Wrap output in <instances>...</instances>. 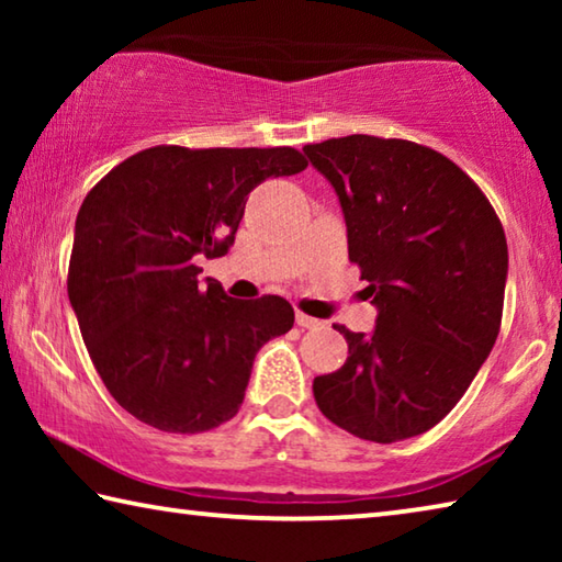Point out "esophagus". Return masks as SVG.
Instances as JSON below:
<instances>
[{"mask_svg":"<svg viewBox=\"0 0 562 562\" xmlns=\"http://www.w3.org/2000/svg\"><path fill=\"white\" fill-rule=\"evenodd\" d=\"M294 322H297V327H302V329H315L322 325L319 319L304 315V312H297V315H294Z\"/></svg>","mask_w":562,"mask_h":562,"instance_id":"obj_1","label":"esophagus"}]
</instances>
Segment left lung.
Here are the masks:
<instances>
[{
  "label": "left lung",
  "instance_id": "1",
  "mask_svg": "<svg viewBox=\"0 0 562 562\" xmlns=\"http://www.w3.org/2000/svg\"><path fill=\"white\" fill-rule=\"evenodd\" d=\"M304 156L339 195L349 260L379 310L372 335L335 325L349 357L315 379V402L359 439H412L459 404L496 345L506 233L483 190L429 146L355 133Z\"/></svg>",
  "mask_w": 562,
  "mask_h": 562
}]
</instances>
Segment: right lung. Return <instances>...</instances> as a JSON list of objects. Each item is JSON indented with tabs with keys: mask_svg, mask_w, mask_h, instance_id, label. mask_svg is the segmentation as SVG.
<instances>
[{
	"mask_svg": "<svg viewBox=\"0 0 562 562\" xmlns=\"http://www.w3.org/2000/svg\"><path fill=\"white\" fill-rule=\"evenodd\" d=\"M304 168L290 146H154L83 198L69 302L101 382L138 422L201 434L237 414L255 355L294 310L278 294L227 297L198 280V260L231 250L252 188Z\"/></svg>",
	"mask_w": 562,
	"mask_h": 562,
	"instance_id": "add662e5",
	"label": "right lung"
}]
</instances>
